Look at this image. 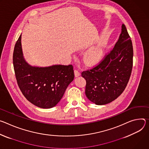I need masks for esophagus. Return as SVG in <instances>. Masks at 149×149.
<instances>
[{"instance_id": "1", "label": "esophagus", "mask_w": 149, "mask_h": 149, "mask_svg": "<svg viewBox=\"0 0 149 149\" xmlns=\"http://www.w3.org/2000/svg\"><path fill=\"white\" fill-rule=\"evenodd\" d=\"M80 75V72H79L78 70H74V76H75V77H77L79 76Z\"/></svg>"}]
</instances>
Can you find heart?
Wrapping results in <instances>:
<instances>
[{"label": "heart", "instance_id": "1", "mask_svg": "<svg viewBox=\"0 0 149 149\" xmlns=\"http://www.w3.org/2000/svg\"><path fill=\"white\" fill-rule=\"evenodd\" d=\"M102 53L103 52L101 47H95L86 53L85 57V61L90 64L95 63L101 59Z\"/></svg>", "mask_w": 149, "mask_h": 149}]
</instances>
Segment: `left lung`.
Here are the masks:
<instances>
[{"label": "left lung", "mask_w": 149, "mask_h": 149, "mask_svg": "<svg viewBox=\"0 0 149 149\" xmlns=\"http://www.w3.org/2000/svg\"><path fill=\"white\" fill-rule=\"evenodd\" d=\"M133 48L124 24L111 52L95 67L81 73L86 81L85 94L98 105L109 104L125 89L133 68Z\"/></svg>", "instance_id": "left-lung-1"}]
</instances>
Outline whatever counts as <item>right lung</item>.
<instances>
[{"label":"right lung","mask_w":149,"mask_h":149,"mask_svg":"<svg viewBox=\"0 0 149 149\" xmlns=\"http://www.w3.org/2000/svg\"><path fill=\"white\" fill-rule=\"evenodd\" d=\"M21 36L16 41L13 54L15 76L22 94L31 103L44 109L56 107L74 77L72 65L39 67L25 60Z\"/></svg>","instance_id":"right-lung-1"}]
</instances>
